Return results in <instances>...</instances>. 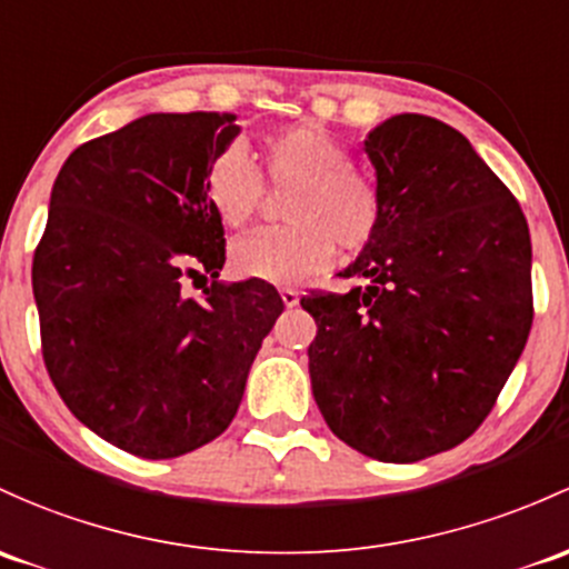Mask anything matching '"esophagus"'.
<instances>
[{
	"instance_id": "1",
	"label": "esophagus",
	"mask_w": 569,
	"mask_h": 569,
	"mask_svg": "<svg viewBox=\"0 0 569 569\" xmlns=\"http://www.w3.org/2000/svg\"><path fill=\"white\" fill-rule=\"evenodd\" d=\"M280 300H283L286 308H297V305H300V291H297V289H280Z\"/></svg>"
}]
</instances>
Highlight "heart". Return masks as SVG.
Returning a JSON list of instances; mask_svg holds the SVG:
<instances>
[{
  "mask_svg": "<svg viewBox=\"0 0 569 569\" xmlns=\"http://www.w3.org/2000/svg\"><path fill=\"white\" fill-rule=\"evenodd\" d=\"M264 174L291 188L286 229H267L231 244V267L242 278L286 286L332 261L335 244L357 253L376 237L381 196L373 179L351 166L349 149L321 124L300 122L261 141ZM207 204L226 229H244L264 201V179L242 147L214 154L204 174Z\"/></svg>",
  "mask_w": 569,
  "mask_h": 569,
  "instance_id": "b5f03b06",
  "label": "heart"
}]
</instances>
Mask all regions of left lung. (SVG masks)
Listing matches in <instances>:
<instances>
[{
	"mask_svg": "<svg viewBox=\"0 0 569 569\" xmlns=\"http://www.w3.org/2000/svg\"><path fill=\"white\" fill-rule=\"evenodd\" d=\"M381 223L340 272L346 295L305 297L327 426L362 456L415 463L469 439L531 330L529 226L469 139L398 113L365 139Z\"/></svg>",
	"mask_w": 569,
	"mask_h": 569,
	"instance_id": "obj_1",
	"label": "left lung"
}]
</instances>
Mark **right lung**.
<instances>
[{
  "instance_id": "1",
  "label": "right lung",
  "mask_w": 569,
  "mask_h": 569,
  "mask_svg": "<svg viewBox=\"0 0 569 569\" xmlns=\"http://www.w3.org/2000/svg\"><path fill=\"white\" fill-rule=\"evenodd\" d=\"M234 113H147L81 143L48 201L32 291L43 360L68 409L109 445L163 460L234 420L261 340L283 313L264 280L201 300L218 278L223 223L204 196Z\"/></svg>"
}]
</instances>
